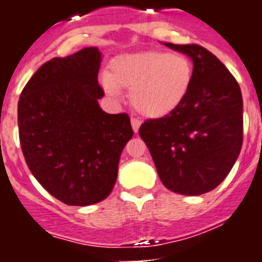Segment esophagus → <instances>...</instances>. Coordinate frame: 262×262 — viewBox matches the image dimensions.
I'll use <instances>...</instances> for the list:
<instances>
[{
    "label": "esophagus",
    "instance_id": "esophagus-1",
    "mask_svg": "<svg viewBox=\"0 0 262 262\" xmlns=\"http://www.w3.org/2000/svg\"><path fill=\"white\" fill-rule=\"evenodd\" d=\"M142 122L138 119V118H131V126H133V129L135 131V134L139 131V127H140Z\"/></svg>",
    "mask_w": 262,
    "mask_h": 262
}]
</instances>
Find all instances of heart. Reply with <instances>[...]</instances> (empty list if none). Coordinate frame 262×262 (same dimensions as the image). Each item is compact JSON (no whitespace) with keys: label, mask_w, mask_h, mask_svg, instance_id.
Instances as JSON below:
<instances>
[{"label":"heart","mask_w":262,"mask_h":262,"mask_svg":"<svg viewBox=\"0 0 262 262\" xmlns=\"http://www.w3.org/2000/svg\"><path fill=\"white\" fill-rule=\"evenodd\" d=\"M102 75V86L119 97L120 88L131 90V102L140 114L159 118L181 105L193 81V66L185 55L145 51L119 56Z\"/></svg>","instance_id":"1"}]
</instances>
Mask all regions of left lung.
Masks as SVG:
<instances>
[{
    "instance_id": "obj_1",
    "label": "left lung",
    "mask_w": 262,
    "mask_h": 262,
    "mask_svg": "<svg viewBox=\"0 0 262 262\" xmlns=\"http://www.w3.org/2000/svg\"><path fill=\"white\" fill-rule=\"evenodd\" d=\"M193 60V81L181 105L147 119L139 135L169 190L201 195L232 169L243 145V97L236 78L209 50L164 43Z\"/></svg>"
}]
</instances>
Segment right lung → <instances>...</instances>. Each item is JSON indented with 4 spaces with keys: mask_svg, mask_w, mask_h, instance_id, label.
Instances as JSON below:
<instances>
[{
    "mask_svg": "<svg viewBox=\"0 0 262 262\" xmlns=\"http://www.w3.org/2000/svg\"><path fill=\"white\" fill-rule=\"evenodd\" d=\"M101 52L84 48L53 57L34 73L18 102L23 156L46 190L69 206L101 202L134 131L126 113L107 114L98 99Z\"/></svg>",
    "mask_w": 262,
    "mask_h": 262,
    "instance_id": "right-lung-1",
    "label": "right lung"
}]
</instances>
